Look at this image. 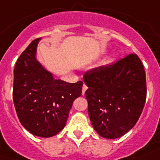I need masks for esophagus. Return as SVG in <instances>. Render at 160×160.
<instances>
[{"instance_id": "esophagus-1", "label": "esophagus", "mask_w": 160, "mask_h": 160, "mask_svg": "<svg viewBox=\"0 0 160 160\" xmlns=\"http://www.w3.org/2000/svg\"><path fill=\"white\" fill-rule=\"evenodd\" d=\"M87 89H88L87 85H85V84H84L83 87H82V94H85V92L87 91Z\"/></svg>"}]
</instances>
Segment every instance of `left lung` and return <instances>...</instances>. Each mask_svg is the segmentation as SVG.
Segmentation results:
<instances>
[{
  "label": "left lung",
  "instance_id": "left-lung-1",
  "mask_svg": "<svg viewBox=\"0 0 160 160\" xmlns=\"http://www.w3.org/2000/svg\"><path fill=\"white\" fill-rule=\"evenodd\" d=\"M83 80L89 118L101 137L119 138L134 127L146 99V72L137 54L91 69Z\"/></svg>",
  "mask_w": 160,
  "mask_h": 160
}]
</instances>
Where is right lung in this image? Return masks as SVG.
Instances as JSON below:
<instances>
[{
    "instance_id": "1",
    "label": "right lung",
    "mask_w": 160,
    "mask_h": 160,
    "mask_svg": "<svg viewBox=\"0 0 160 160\" xmlns=\"http://www.w3.org/2000/svg\"><path fill=\"white\" fill-rule=\"evenodd\" d=\"M41 38L22 52L14 69L13 99L22 125L32 134L49 138L66 126L73 100L82 92V81L55 80L36 59Z\"/></svg>"
}]
</instances>
